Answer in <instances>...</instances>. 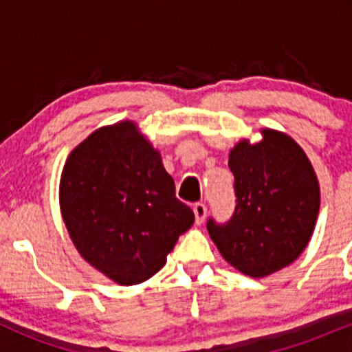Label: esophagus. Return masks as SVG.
<instances>
[{
  "label": "esophagus",
  "mask_w": 352,
  "mask_h": 352,
  "mask_svg": "<svg viewBox=\"0 0 352 352\" xmlns=\"http://www.w3.org/2000/svg\"><path fill=\"white\" fill-rule=\"evenodd\" d=\"M193 213H195V221L197 225H201L204 223L205 217H207V207H205V204H195L193 205Z\"/></svg>",
  "instance_id": "obj_1"
}]
</instances>
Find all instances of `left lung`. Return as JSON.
<instances>
[{
    "instance_id": "8db88e82",
    "label": "left lung",
    "mask_w": 352,
    "mask_h": 352,
    "mask_svg": "<svg viewBox=\"0 0 352 352\" xmlns=\"http://www.w3.org/2000/svg\"><path fill=\"white\" fill-rule=\"evenodd\" d=\"M260 132V142L241 139L230 151L236 195L232 220L207 225L225 261L252 278L280 272L300 256L321 205L316 172L300 144L274 129Z\"/></svg>"
}]
</instances>
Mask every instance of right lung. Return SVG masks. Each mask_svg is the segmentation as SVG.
<instances>
[{"label":"right lung","instance_id":"right-lung-1","mask_svg":"<svg viewBox=\"0 0 352 352\" xmlns=\"http://www.w3.org/2000/svg\"><path fill=\"white\" fill-rule=\"evenodd\" d=\"M59 207L80 256L124 286L160 272L195 221L175 197L160 152L134 120L96 129L72 148L60 173Z\"/></svg>","mask_w":352,"mask_h":352}]
</instances>
